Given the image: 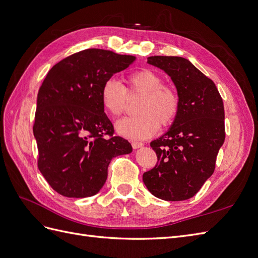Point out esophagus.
<instances>
[{
	"label": "esophagus",
	"mask_w": 258,
	"mask_h": 258,
	"mask_svg": "<svg viewBox=\"0 0 258 258\" xmlns=\"http://www.w3.org/2000/svg\"><path fill=\"white\" fill-rule=\"evenodd\" d=\"M131 145H132V147H134V148H140V147H142L144 144L142 142L134 141V142H131Z\"/></svg>",
	"instance_id": "34e87169"
}]
</instances>
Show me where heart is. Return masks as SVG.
<instances>
[{
	"label": "heart",
	"instance_id": "b5f03b06",
	"mask_svg": "<svg viewBox=\"0 0 258 258\" xmlns=\"http://www.w3.org/2000/svg\"><path fill=\"white\" fill-rule=\"evenodd\" d=\"M126 86L107 80L101 88V103L114 117L122 115L128 104V97L142 96L137 107L139 115L127 117L116 123V130L124 138L144 140L154 136L159 126L169 127L178 115L179 96L172 86L162 84L160 74L143 69L126 77Z\"/></svg>",
	"mask_w": 258,
	"mask_h": 258
}]
</instances>
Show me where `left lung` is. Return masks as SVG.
Returning <instances> with one entry per match:
<instances>
[{
  "mask_svg": "<svg viewBox=\"0 0 258 258\" xmlns=\"http://www.w3.org/2000/svg\"><path fill=\"white\" fill-rule=\"evenodd\" d=\"M147 62L171 77L181 105L169 131L151 142L157 163L143 182L162 200L189 199L213 174L225 141L223 99L213 81L185 58L152 56Z\"/></svg>",
  "mask_w": 258,
  "mask_h": 258,
  "instance_id": "obj_1",
  "label": "left lung"
}]
</instances>
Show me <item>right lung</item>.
I'll return each mask as SVG.
<instances>
[{
  "instance_id": "1",
  "label": "right lung",
  "mask_w": 258,
  "mask_h": 258,
  "mask_svg": "<svg viewBox=\"0 0 258 258\" xmlns=\"http://www.w3.org/2000/svg\"><path fill=\"white\" fill-rule=\"evenodd\" d=\"M135 60V56L90 48L61 60L46 75L33 124L37 167L62 196L96 195L106 181L112 158L131 153L127 140L114 136L100 92L104 82Z\"/></svg>"
}]
</instances>
